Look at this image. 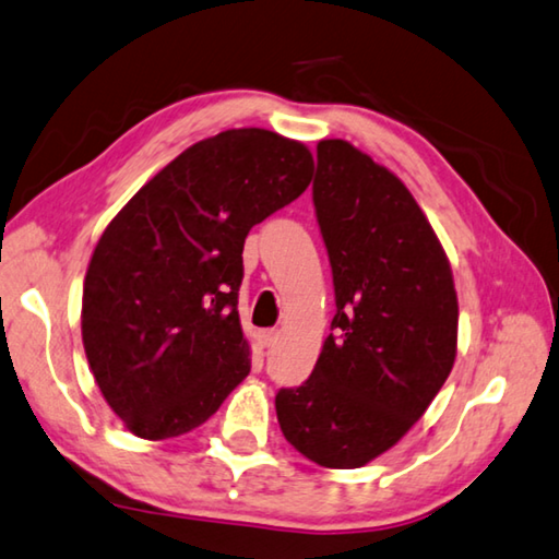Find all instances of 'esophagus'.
Masks as SVG:
<instances>
[{"label":"esophagus","instance_id":"obj_1","mask_svg":"<svg viewBox=\"0 0 559 559\" xmlns=\"http://www.w3.org/2000/svg\"><path fill=\"white\" fill-rule=\"evenodd\" d=\"M274 341H277V331H274V329H262V331H258V344H260L262 348L274 346Z\"/></svg>","mask_w":559,"mask_h":559}]
</instances>
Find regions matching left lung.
<instances>
[{"instance_id": "1", "label": "left lung", "mask_w": 559, "mask_h": 559, "mask_svg": "<svg viewBox=\"0 0 559 559\" xmlns=\"http://www.w3.org/2000/svg\"><path fill=\"white\" fill-rule=\"evenodd\" d=\"M314 209L336 317L305 385L274 397L287 442L358 468L403 439L454 368L459 301L442 242L407 186L346 140L317 144Z\"/></svg>"}]
</instances>
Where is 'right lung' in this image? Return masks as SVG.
Returning <instances> with one entry per match:
<instances>
[{
  "instance_id": "1",
  "label": "right lung",
  "mask_w": 559,
  "mask_h": 559,
  "mask_svg": "<svg viewBox=\"0 0 559 559\" xmlns=\"http://www.w3.org/2000/svg\"><path fill=\"white\" fill-rule=\"evenodd\" d=\"M311 171L301 142L225 130L166 164L107 225L85 272L83 348L132 435L191 432L250 373L242 245L307 191Z\"/></svg>"
}]
</instances>
